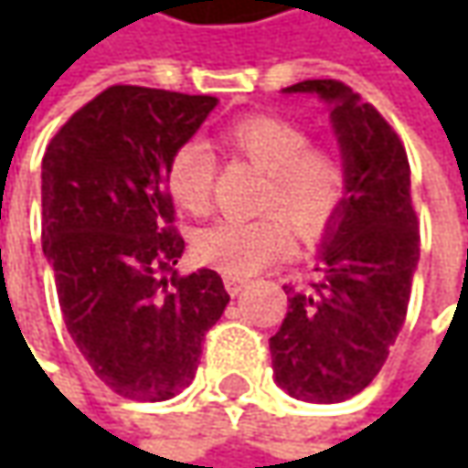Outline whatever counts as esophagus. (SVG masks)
I'll return each mask as SVG.
<instances>
[{
    "label": "esophagus",
    "mask_w": 468,
    "mask_h": 468,
    "mask_svg": "<svg viewBox=\"0 0 468 468\" xmlns=\"http://www.w3.org/2000/svg\"><path fill=\"white\" fill-rule=\"evenodd\" d=\"M224 286L229 294H239L247 286V279H242V276H224Z\"/></svg>",
    "instance_id": "obj_1"
}]
</instances>
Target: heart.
<instances>
[{
	"label": "heart",
	"mask_w": 468,
	"mask_h": 468,
	"mask_svg": "<svg viewBox=\"0 0 468 468\" xmlns=\"http://www.w3.org/2000/svg\"><path fill=\"white\" fill-rule=\"evenodd\" d=\"M221 143L265 171L252 221H218L197 231L195 255L226 276H252L292 250V231L302 242L317 239L349 192L344 158L323 145L292 119L247 114L221 130ZM216 158L203 143H182L166 164V187L174 203L192 216H206L213 197Z\"/></svg>",
	"instance_id": "b5f03b06"
}]
</instances>
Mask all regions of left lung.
I'll return each instance as SVG.
<instances>
[{
    "label": "left lung",
    "mask_w": 468,
    "mask_h": 468,
    "mask_svg": "<svg viewBox=\"0 0 468 468\" xmlns=\"http://www.w3.org/2000/svg\"><path fill=\"white\" fill-rule=\"evenodd\" d=\"M286 93H317L333 106V130L349 192L317 252V276L283 286L289 313L271 338L273 375L289 396L338 404L372 383L404 328L420 261V221L401 137L341 80H302Z\"/></svg>",
    "instance_id": "obj_1"
}]
</instances>
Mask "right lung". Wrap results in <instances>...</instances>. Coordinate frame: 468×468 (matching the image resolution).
Listing matches in <instances>:
<instances>
[{
  "label": "right lung",
  "instance_id": "add662e5",
  "mask_svg": "<svg viewBox=\"0 0 468 468\" xmlns=\"http://www.w3.org/2000/svg\"><path fill=\"white\" fill-rule=\"evenodd\" d=\"M213 106V96L112 85L46 145L41 242L64 325L122 399L182 393L229 304L216 271H174L185 239L166 187L169 155Z\"/></svg>",
  "mask_w": 468,
  "mask_h": 468
}]
</instances>
